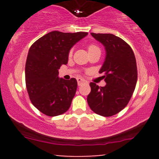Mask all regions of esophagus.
I'll use <instances>...</instances> for the list:
<instances>
[{
    "instance_id": "obj_1",
    "label": "esophagus",
    "mask_w": 159,
    "mask_h": 159,
    "mask_svg": "<svg viewBox=\"0 0 159 159\" xmlns=\"http://www.w3.org/2000/svg\"><path fill=\"white\" fill-rule=\"evenodd\" d=\"M77 81H78V86H80L81 84H82L83 83H85L86 80L83 79V78H77Z\"/></svg>"
}]
</instances>
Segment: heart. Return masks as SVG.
<instances>
[{
  "label": "heart",
  "mask_w": 159,
  "mask_h": 159,
  "mask_svg": "<svg viewBox=\"0 0 159 159\" xmlns=\"http://www.w3.org/2000/svg\"><path fill=\"white\" fill-rule=\"evenodd\" d=\"M96 49H99V48H98V46H96V45H90L88 46V52H91V51L96 50ZM71 55H72V51H70V52H69V57H70Z\"/></svg>",
  "instance_id": "heart-1"
}]
</instances>
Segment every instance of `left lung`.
Listing matches in <instances>:
<instances>
[{
	"instance_id": "obj_1",
	"label": "left lung",
	"mask_w": 159,
	"mask_h": 159,
	"mask_svg": "<svg viewBox=\"0 0 159 159\" xmlns=\"http://www.w3.org/2000/svg\"><path fill=\"white\" fill-rule=\"evenodd\" d=\"M91 35L104 45L106 52L100 73L106 82L105 87L90 84L87 102L94 113L111 116L121 111L129 103L135 89L138 71L134 54L123 39L111 34Z\"/></svg>"
}]
</instances>
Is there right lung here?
Masks as SVG:
<instances>
[{"instance_id":"right-lung-1","label":"right lung","mask_w":159,"mask_h":159,"mask_svg":"<svg viewBox=\"0 0 159 159\" xmlns=\"http://www.w3.org/2000/svg\"><path fill=\"white\" fill-rule=\"evenodd\" d=\"M87 34L52 31L30 46L25 65V82L30 101L43 114L55 116L69 110L78 83L74 78H59L58 70L68 63L70 49Z\"/></svg>"}]
</instances>
